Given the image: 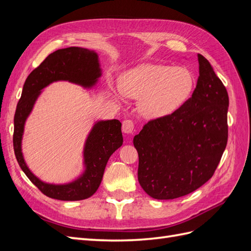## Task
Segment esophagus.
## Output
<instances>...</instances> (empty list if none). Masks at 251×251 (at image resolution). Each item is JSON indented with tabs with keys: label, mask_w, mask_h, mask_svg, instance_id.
Segmentation results:
<instances>
[{
	"label": "esophagus",
	"mask_w": 251,
	"mask_h": 251,
	"mask_svg": "<svg viewBox=\"0 0 251 251\" xmlns=\"http://www.w3.org/2000/svg\"><path fill=\"white\" fill-rule=\"evenodd\" d=\"M123 132L125 134H132L134 132V123L131 119L124 120L123 123Z\"/></svg>",
	"instance_id": "esophagus-1"
}]
</instances>
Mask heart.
<instances>
[{"instance_id": "1", "label": "heart", "mask_w": 251, "mask_h": 251, "mask_svg": "<svg viewBox=\"0 0 251 251\" xmlns=\"http://www.w3.org/2000/svg\"><path fill=\"white\" fill-rule=\"evenodd\" d=\"M195 78L182 67L148 65L127 72L121 92L140 100L139 110L148 118H159L178 110L191 95Z\"/></svg>"}]
</instances>
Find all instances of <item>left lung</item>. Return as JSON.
<instances>
[{
    "instance_id": "obj_1",
    "label": "left lung",
    "mask_w": 251,
    "mask_h": 251,
    "mask_svg": "<svg viewBox=\"0 0 251 251\" xmlns=\"http://www.w3.org/2000/svg\"><path fill=\"white\" fill-rule=\"evenodd\" d=\"M198 60L192 97L170 115L150 120L133 140L138 181L154 199H176L202 186L226 148L228 94L208 60L201 54Z\"/></svg>"
}]
</instances>
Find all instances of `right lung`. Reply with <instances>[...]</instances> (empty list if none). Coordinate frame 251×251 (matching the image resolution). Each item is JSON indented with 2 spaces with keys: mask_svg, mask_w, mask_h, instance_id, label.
Here are the masks:
<instances>
[{
  "mask_svg": "<svg viewBox=\"0 0 251 251\" xmlns=\"http://www.w3.org/2000/svg\"><path fill=\"white\" fill-rule=\"evenodd\" d=\"M101 70L97 53L80 47L59 49L51 53L28 75L14 114L13 149L22 171L29 180L49 198L78 201L95 194L100 185L105 165L111 155L123 146L121 123L117 119L97 121L83 148L85 171L67 184L45 183L28 169L22 153V139L26 119L31 113L41 91L53 81L67 80L85 88L93 87Z\"/></svg>",
  "mask_w": 251,
  "mask_h": 251,
  "instance_id": "right-lung-1",
  "label": "right lung"
}]
</instances>
